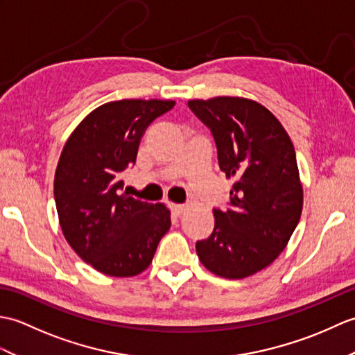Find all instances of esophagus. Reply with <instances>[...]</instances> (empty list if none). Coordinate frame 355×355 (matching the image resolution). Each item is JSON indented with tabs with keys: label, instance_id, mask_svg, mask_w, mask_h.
<instances>
[{
	"label": "esophagus",
	"instance_id": "obj_1",
	"mask_svg": "<svg viewBox=\"0 0 355 355\" xmlns=\"http://www.w3.org/2000/svg\"><path fill=\"white\" fill-rule=\"evenodd\" d=\"M169 209L172 210V214L175 215V216H180V215H183V212L186 210V206H183V205H175V202H171L169 205Z\"/></svg>",
	"mask_w": 355,
	"mask_h": 355
}]
</instances>
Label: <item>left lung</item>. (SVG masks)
Returning a JSON list of instances; mask_svg holds the SVG:
<instances>
[{
  "instance_id": "left-lung-1",
  "label": "left lung",
  "mask_w": 355,
  "mask_h": 355,
  "mask_svg": "<svg viewBox=\"0 0 355 355\" xmlns=\"http://www.w3.org/2000/svg\"><path fill=\"white\" fill-rule=\"evenodd\" d=\"M187 105L212 132L220 169L235 182L230 209H214V232L198 241L197 254L216 276H252L281 254L302 214L294 146L281 122L254 101L221 96Z\"/></svg>"
}]
</instances>
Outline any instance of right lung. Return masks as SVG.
Wrapping results in <instances>:
<instances>
[{
	"mask_svg": "<svg viewBox=\"0 0 355 355\" xmlns=\"http://www.w3.org/2000/svg\"><path fill=\"white\" fill-rule=\"evenodd\" d=\"M173 101L123 99L89 112L67 140L55 173V201L67 243L103 275L130 277L149 267L171 227L164 205L123 191L149 123Z\"/></svg>",
	"mask_w": 355,
	"mask_h": 355,
	"instance_id": "add662e5",
	"label": "right lung"
}]
</instances>
